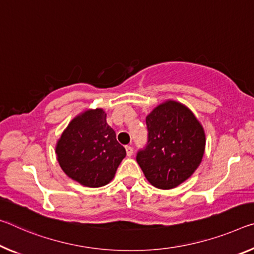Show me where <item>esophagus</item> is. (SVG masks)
<instances>
[{
    "mask_svg": "<svg viewBox=\"0 0 254 254\" xmlns=\"http://www.w3.org/2000/svg\"><path fill=\"white\" fill-rule=\"evenodd\" d=\"M126 150H127V157H131L132 154H133V148H132L131 146H126Z\"/></svg>",
    "mask_w": 254,
    "mask_h": 254,
    "instance_id": "1",
    "label": "esophagus"
}]
</instances>
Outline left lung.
I'll return each instance as SVG.
<instances>
[{
    "label": "left lung",
    "mask_w": 254,
    "mask_h": 254,
    "mask_svg": "<svg viewBox=\"0 0 254 254\" xmlns=\"http://www.w3.org/2000/svg\"><path fill=\"white\" fill-rule=\"evenodd\" d=\"M147 143L136 162L154 187L173 189L193 174L206 146L203 128L188 107L168 100L146 118Z\"/></svg>",
    "instance_id": "obj_1"
}]
</instances>
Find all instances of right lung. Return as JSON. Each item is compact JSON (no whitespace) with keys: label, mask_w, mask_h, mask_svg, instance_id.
Masks as SVG:
<instances>
[{"label":"right lung","mask_w":254,"mask_h":254,"mask_svg":"<svg viewBox=\"0 0 254 254\" xmlns=\"http://www.w3.org/2000/svg\"><path fill=\"white\" fill-rule=\"evenodd\" d=\"M56 155L64 173L84 187L99 188L110 183L127 156L106 122L100 108L76 116L63 132Z\"/></svg>","instance_id":"obj_1"}]
</instances>
